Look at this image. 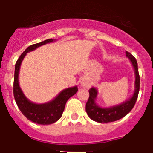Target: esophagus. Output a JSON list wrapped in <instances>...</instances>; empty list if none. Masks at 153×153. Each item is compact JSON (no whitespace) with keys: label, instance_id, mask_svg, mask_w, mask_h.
I'll list each match as a JSON object with an SVG mask.
<instances>
[{"label":"esophagus","instance_id":"obj_1","mask_svg":"<svg viewBox=\"0 0 153 153\" xmlns=\"http://www.w3.org/2000/svg\"><path fill=\"white\" fill-rule=\"evenodd\" d=\"M81 85H82L83 87H86V88H90V86H91V84H90V83H87V82H85V81L82 82V83H81Z\"/></svg>","mask_w":153,"mask_h":153}]
</instances>
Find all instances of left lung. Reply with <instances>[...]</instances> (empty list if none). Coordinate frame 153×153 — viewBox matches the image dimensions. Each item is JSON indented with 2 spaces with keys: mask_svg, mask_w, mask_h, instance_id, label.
I'll return each mask as SVG.
<instances>
[{
  "mask_svg": "<svg viewBox=\"0 0 153 153\" xmlns=\"http://www.w3.org/2000/svg\"><path fill=\"white\" fill-rule=\"evenodd\" d=\"M126 56L129 58L132 63V67L134 68L135 76H136L134 93L132 94L131 98L126 100L123 103L109 108H104L99 106L96 103V99H97V93H98L97 89L95 87L90 88L89 90L90 97H89L88 101L86 104V111L90 118L96 122L104 123L114 122L120 119H122L132 110L136 103L139 91H140V82L137 61H136V58L132 56L130 53L127 52V51L126 52Z\"/></svg>",
  "mask_w": 153,
  "mask_h": 153,
  "instance_id": "left-lung-1",
  "label": "left lung"
}]
</instances>
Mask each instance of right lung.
I'll list each match as a JSON object with an SVG mask.
<instances>
[{
  "instance_id": "obj_1",
  "label": "right lung",
  "mask_w": 153,
  "mask_h": 153,
  "mask_svg": "<svg viewBox=\"0 0 153 153\" xmlns=\"http://www.w3.org/2000/svg\"><path fill=\"white\" fill-rule=\"evenodd\" d=\"M54 40L48 39L38 44H32L28 47L20 56L15 64L14 80H13V97L21 113L27 119L32 122L41 125H49L56 122L62 117L66 102L70 97L76 93L77 86H73L62 90L53 100L43 104H37L30 101L21 90L19 85L18 76L21 63L27 53L34 51L37 47L48 43L53 42Z\"/></svg>"
}]
</instances>
